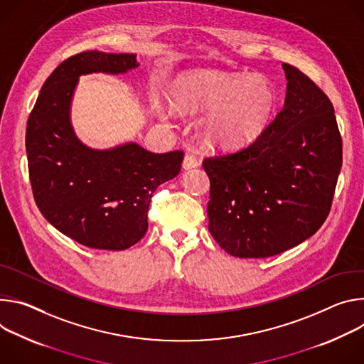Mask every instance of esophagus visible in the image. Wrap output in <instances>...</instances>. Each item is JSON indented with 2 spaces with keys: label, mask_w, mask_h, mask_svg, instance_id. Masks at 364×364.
<instances>
[{
  "label": "esophagus",
  "mask_w": 364,
  "mask_h": 364,
  "mask_svg": "<svg viewBox=\"0 0 364 364\" xmlns=\"http://www.w3.org/2000/svg\"><path fill=\"white\" fill-rule=\"evenodd\" d=\"M198 166V160L195 159V156L192 154H186L183 157V161H182V168L183 171H189V169H193Z\"/></svg>",
  "instance_id": "1"
}]
</instances>
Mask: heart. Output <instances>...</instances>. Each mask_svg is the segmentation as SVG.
Wrapping results in <instances>:
<instances>
[{"mask_svg":"<svg viewBox=\"0 0 364 364\" xmlns=\"http://www.w3.org/2000/svg\"><path fill=\"white\" fill-rule=\"evenodd\" d=\"M171 107L179 114L210 108L199 119L207 146L217 150H240L255 143L272 124L279 94L263 75H230L191 69L173 77L169 87ZM160 115H164L157 109Z\"/></svg>","mask_w":364,"mask_h":364,"instance_id":"b5f03b06","label":"heart"}]
</instances>
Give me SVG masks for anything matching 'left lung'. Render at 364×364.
Masks as SVG:
<instances>
[{"instance_id": "1", "label": "left lung", "mask_w": 364, "mask_h": 364, "mask_svg": "<svg viewBox=\"0 0 364 364\" xmlns=\"http://www.w3.org/2000/svg\"><path fill=\"white\" fill-rule=\"evenodd\" d=\"M282 68L285 104L264 134L245 150L204 160L208 230L235 257H270L314 235L330 213L343 165L331 101L299 69Z\"/></svg>"}]
</instances>
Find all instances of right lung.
I'll list each match as a JSON object with an SVG mask.
<instances>
[{"label":"right lung","instance_id":"obj_1","mask_svg":"<svg viewBox=\"0 0 364 364\" xmlns=\"http://www.w3.org/2000/svg\"><path fill=\"white\" fill-rule=\"evenodd\" d=\"M137 68L134 53L75 55L48 77L27 121L26 151L37 207L56 230L91 249L134 246L147 231L153 192L181 171V150L151 153L136 141L94 149L73 130L70 107L80 76L124 75Z\"/></svg>","mask_w":364,"mask_h":364}]
</instances>
